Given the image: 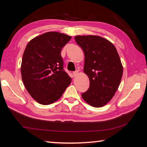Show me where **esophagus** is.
Here are the masks:
<instances>
[{
	"instance_id": "34e87169",
	"label": "esophagus",
	"mask_w": 147,
	"mask_h": 147,
	"mask_svg": "<svg viewBox=\"0 0 147 147\" xmlns=\"http://www.w3.org/2000/svg\"><path fill=\"white\" fill-rule=\"evenodd\" d=\"M73 76H76L78 75V71H74L73 73Z\"/></svg>"
}]
</instances>
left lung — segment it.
<instances>
[{"instance_id":"1","label":"left lung","mask_w":147,"mask_h":147,"mask_svg":"<svg viewBox=\"0 0 147 147\" xmlns=\"http://www.w3.org/2000/svg\"><path fill=\"white\" fill-rule=\"evenodd\" d=\"M74 39L84 53V72L90 82L82 96L90 106L100 108L111 100L120 85L123 73L120 57L113 43L102 37L88 35Z\"/></svg>"}]
</instances>
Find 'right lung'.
I'll return each mask as SVG.
<instances>
[{"mask_svg":"<svg viewBox=\"0 0 147 147\" xmlns=\"http://www.w3.org/2000/svg\"><path fill=\"white\" fill-rule=\"evenodd\" d=\"M71 36L49 32L28 42L24 50L21 72L27 91L38 103L48 105L61 97L71 78L63 70V47Z\"/></svg>","mask_w":147,"mask_h":147,"instance_id":"add662e5","label":"right lung"}]
</instances>
